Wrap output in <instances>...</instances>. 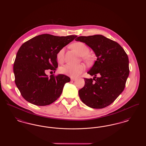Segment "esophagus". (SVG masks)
<instances>
[{"mask_svg": "<svg viewBox=\"0 0 146 146\" xmlns=\"http://www.w3.org/2000/svg\"><path fill=\"white\" fill-rule=\"evenodd\" d=\"M70 79H71V80H72V81H74V80H76V78H73V77H71V78H70Z\"/></svg>", "mask_w": 146, "mask_h": 146, "instance_id": "1", "label": "esophagus"}]
</instances>
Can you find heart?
Masks as SVG:
<instances>
[{
	"mask_svg": "<svg viewBox=\"0 0 146 146\" xmlns=\"http://www.w3.org/2000/svg\"><path fill=\"white\" fill-rule=\"evenodd\" d=\"M73 48L76 50L81 56H85L88 55L90 52V49L82 42H76L72 45ZM64 48H63L58 50L56 54V60L58 62L62 63L64 60ZM84 70V66L80 64L78 65H72L67 64L61 66L60 68V72L67 76H76L81 74Z\"/></svg>",
	"mask_w": 146,
	"mask_h": 146,
	"instance_id": "heart-1",
	"label": "heart"
}]
</instances>
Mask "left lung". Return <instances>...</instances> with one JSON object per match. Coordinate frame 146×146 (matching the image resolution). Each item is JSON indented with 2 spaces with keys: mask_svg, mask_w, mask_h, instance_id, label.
<instances>
[{
  "mask_svg": "<svg viewBox=\"0 0 146 146\" xmlns=\"http://www.w3.org/2000/svg\"><path fill=\"white\" fill-rule=\"evenodd\" d=\"M75 40L85 42L97 57L88 72L94 78H84L85 85L79 90V97L89 107L104 108L112 104L125 88L130 72L128 56L118 42L102 35L80 36Z\"/></svg>",
  "mask_w": 146,
  "mask_h": 146,
  "instance_id": "obj_1",
  "label": "left lung"
}]
</instances>
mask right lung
I'll return each mask as SVG.
<instances>
[{
  "label": "right lung",
  "mask_w": 146,
  "mask_h": 146,
  "mask_svg": "<svg viewBox=\"0 0 146 146\" xmlns=\"http://www.w3.org/2000/svg\"><path fill=\"white\" fill-rule=\"evenodd\" d=\"M76 37L44 34L21 45L14 62L15 82L27 101L43 106L53 103L60 96L64 84L70 80V77L64 74L49 77L45 72L48 70L55 72L57 52Z\"/></svg>",
  "instance_id": "add662e5"
}]
</instances>
